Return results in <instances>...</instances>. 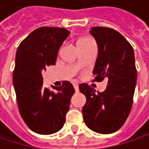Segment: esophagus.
I'll list each match as a JSON object with an SVG mask.
<instances>
[{
  "label": "esophagus",
  "mask_w": 149,
  "mask_h": 149,
  "mask_svg": "<svg viewBox=\"0 0 149 149\" xmlns=\"http://www.w3.org/2000/svg\"><path fill=\"white\" fill-rule=\"evenodd\" d=\"M73 87H74L76 92H77L78 91V84L77 83H73Z\"/></svg>",
  "instance_id": "1"
}]
</instances>
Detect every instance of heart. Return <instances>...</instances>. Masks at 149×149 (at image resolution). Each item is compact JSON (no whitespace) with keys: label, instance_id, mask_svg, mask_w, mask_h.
I'll return each instance as SVG.
<instances>
[{"label":"heart","instance_id":"obj_1","mask_svg":"<svg viewBox=\"0 0 149 149\" xmlns=\"http://www.w3.org/2000/svg\"><path fill=\"white\" fill-rule=\"evenodd\" d=\"M91 41H93L91 39H90V38H81V39H79L78 40H77V45H79V44H84V43H88V42H91Z\"/></svg>","mask_w":149,"mask_h":149}]
</instances>
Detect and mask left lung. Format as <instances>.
Returning <instances> with one entry per match:
<instances>
[{"mask_svg":"<svg viewBox=\"0 0 149 149\" xmlns=\"http://www.w3.org/2000/svg\"><path fill=\"white\" fill-rule=\"evenodd\" d=\"M98 46L94 81L108 79L104 92L96 93L86 84L79 91L86 97L83 117L86 126L99 134L117 131L127 120L133 104L137 72L132 45L117 31L103 26L90 31Z\"/></svg>","mask_w":149,"mask_h":149,"instance_id":"8db88e82","label":"left lung"}]
</instances>
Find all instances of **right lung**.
<instances>
[{"label": "right lung", "mask_w": 149, "mask_h": 149, "mask_svg": "<svg viewBox=\"0 0 149 149\" xmlns=\"http://www.w3.org/2000/svg\"><path fill=\"white\" fill-rule=\"evenodd\" d=\"M70 32L42 26L33 31L19 45L13 83L19 110L27 127L40 134L59 131L75 90L69 81L51 91L43 87L42 72L55 65L58 50Z\"/></svg>", "instance_id": "add662e5"}]
</instances>
